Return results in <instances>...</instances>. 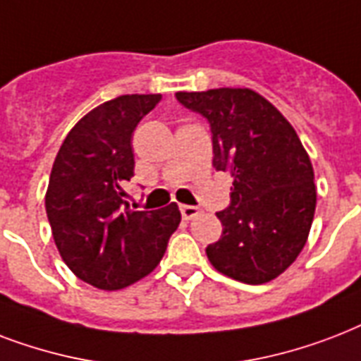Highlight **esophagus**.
Returning <instances> with one entry per match:
<instances>
[{
	"instance_id": "esophagus-1",
	"label": "esophagus",
	"mask_w": 361,
	"mask_h": 361,
	"mask_svg": "<svg viewBox=\"0 0 361 361\" xmlns=\"http://www.w3.org/2000/svg\"><path fill=\"white\" fill-rule=\"evenodd\" d=\"M180 214H183L184 220H192L200 214V209L192 205H180Z\"/></svg>"
}]
</instances>
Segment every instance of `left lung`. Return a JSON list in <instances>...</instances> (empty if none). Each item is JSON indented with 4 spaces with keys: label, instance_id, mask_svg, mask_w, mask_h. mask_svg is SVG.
Returning <instances> with one entry per match:
<instances>
[{
    "label": "left lung",
    "instance_id": "8db88e82",
    "mask_svg": "<svg viewBox=\"0 0 361 361\" xmlns=\"http://www.w3.org/2000/svg\"><path fill=\"white\" fill-rule=\"evenodd\" d=\"M212 131V166L233 178L231 205L216 212L222 237L207 258L222 275L265 284L294 264L311 231L317 186L300 137L281 111L250 88L177 92Z\"/></svg>",
    "mask_w": 361,
    "mask_h": 361
}]
</instances>
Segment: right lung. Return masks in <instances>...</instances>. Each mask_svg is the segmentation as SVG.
I'll use <instances>...</instances> for the list:
<instances>
[{
  "label": "right lung",
  "mask_w": 361,
  "mask_h": 361,
  "mask_svg": "<svg viewBox=\"0 0 361 361\" xmlns=\"http://www.w3.org/2000/svg\"><path fill=\"white\" fill-rule=\"evenodd\" d=\"M160 94H126L97 105L71 128L56 154L44 207L61 259L99 290H122L156 269L178 228L177 203L135 211L131 135Z\"/></svg>",
  "instance_id": "1"
}]
</instances>
